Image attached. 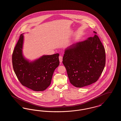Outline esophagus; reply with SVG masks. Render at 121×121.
Returning a JSON list of instances; mask_svg holds the SVG:
<instances>
[{"mask_svg": "<svg viewBox=\"0 0 121 121\" xmlns=\"http://www.w3.org/2000/svg\"><path fill=\"white\" fill-rule=\"evenodd\" d=\"M59 62L60 63H61L63 61V57L61 56H60L59 57Z\"/></svg>", "mask_w": 121, "mask_h": 121, "instance_id": "esophagus-1", "label": "esophagus"}]
</instances>
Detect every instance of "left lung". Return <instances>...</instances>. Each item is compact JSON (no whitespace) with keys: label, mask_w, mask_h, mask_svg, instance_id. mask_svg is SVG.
Returning <instances> with one entry per match:
<instances>
[{"label":"left lung","mask_w":121,"mask_h":121,"mask_svg":"<svg viewBox=\"0 0 121 121\" xmlns=\"http://www.w3.org/2000/svg\"><path fill=\"white\" fill-rule=\"evenodd\" d=\"M105 61V49L96 35L66 48L63 58L70 82L77 87L91 85L98 80Z\"/></svg>","instance_id":"1"}]
</instances>
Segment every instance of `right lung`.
<instances>
[{
    "instance_id": "add662e5",
    "label": "right lung",
    "mask_w": 121,
    "mask_h": 121,
    "mask_svg": "<svg viewBox=\"0 0 121 121\" xmlns=\"http://www.w3.org/2000/svg\"><path fill=\"white\" fill-rule=\"evenodd\" d=\"M24 34L20 36L12 55L13 69L21 83L33 91L45 90L52 80L53 72L59 65L58 53L43 55L34 60L23 53Z\"/></svg>"
}]
</instances>
